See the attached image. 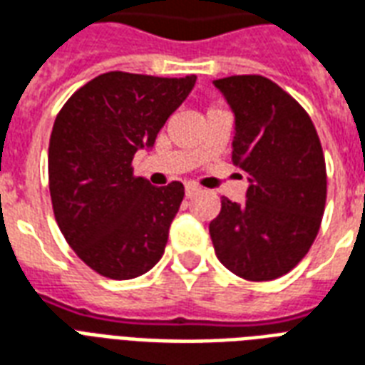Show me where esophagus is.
I'll return each mask as SVG.
<instances>
[{
  "label": "esophagus",
  "instance_id": "esophagus-1",
  "mask_svg": "<svg viewBox=\"0 0 365 365\" xmlns=\"http://www.w3.org/2000/svg\"><path fill=\"white\" fill-rule=\"evenodd\" d=\"M199 191H201L199 185H195V183H185V195H187V197H193V195H197Z\"/></svg>",
  "mask_w": 365,
  "mask_h": 365
}]
</instances>
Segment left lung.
I'll return each mask as SVG.
<instances>
[{
    "label": "left lung",
    "instance_id": "8db88e82",
    "mask_svg": "<svg viewBox=\"0 0 365 365\" xmlns=\"http://www.w3.org/2000/svg\"><path fill=\"white\" fill-rule=\"evenodd\" d=\"M235 115L232 160L249 174L243 205L222 197L210 222L216 257L249 282L297 266L319 232L327 197L325 158L310 116L258 74L214 80Z\"/></svg>",
    "mask_w": 365,
    "mask_h": 365
}]
</instances>
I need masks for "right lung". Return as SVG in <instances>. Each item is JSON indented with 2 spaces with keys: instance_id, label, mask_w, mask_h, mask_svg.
Segmentation results:
<instances>
[{
  "instance_id": "add662e5",
  "label": "right lung",
  "mask_w": 365,
  "mask_h": 365,
  "mask_svg": "<svg viewBox=\"0 0 365 365\" xmlns=\"http://www.w3.org/2000/svg\"><path fill=\"white\" fill-rule=\"evenodd\" d=\"M195 74L105 72L74 91L53 124L47 155L55 220L78 258L110 279H132L164 255L183 185L133 176V155L193 90Z\"/></svg>"
}]
</instances>
